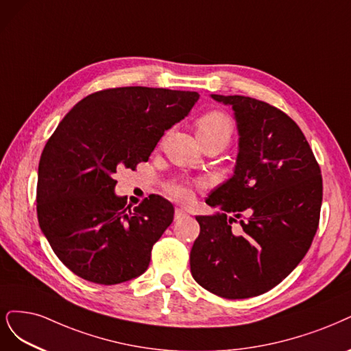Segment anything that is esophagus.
Instances as JSON below:
<instances>
[{"instance_id": "34e87169", "label": "esophagus", "mask_w": 351, "mask_h": 351, "mask_svg": "<svg viewBox=\"0 0 351 351\" xmlns=\"http://www.w3.org/2000/svg\"><path fill=\"white\" fill-rule=\"evenodd\" d=\"M186 215H187V212L184 209H181V208L176 209V219H178V217H183Z\"/></svg>"}]
</instances>
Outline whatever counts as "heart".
<instances>
[{"instance_id":"b5f03b06","label":"heart","mask_w":351,"mask_h":351,"mask_svg":"<svg viewBox=\"0 0 351 351\" xmlns=\"http://www.w3.org/2000/svg\"><path fill=\"white\" fill-rule=\"evenodd\" d=\"M196 134L203 145L228 143L234 134V123L223 112L210 110L203 113L196 120ZM170 196L180 202H189L193 197V186L190 183H174L168 186Z\"/></svg>"}]
</instances>
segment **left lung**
Masks as SVG:
<instances>
[{"mask_svg":"<svg viewBox=\"0 0 351 351\" xmlns=\"http://www.w3.org/2000/svg\"><path fill=\"white\" fill-rule=\"evenodd\" d=\"M212 99L232 106L239 152L234 176L206 199L219 212L196 216L190 270L206 291L245 299L269 292L305 257L319 223L322 176L285 112L245 95Z\"/></svg>","mask_w":351,"mask_h":351,"instance_id":"1","label":"left lung"}]
</instances>
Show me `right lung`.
<instances>
[{"instance_id": "obj_1", "label": "right lung", "mask_w": 351, "mask_h": 351, "mask_svg": "<svg viewBox=\"0 0 351 351\" xmlns=\"http://www.w3.org/2000/svg\"><path fill=\"white\" fill-rule=\"evenodd\" d=\"M196 91L119 87L71 108L39 161L36 209L42 232L84 280L117 285L148 269L154 244L174 217L161 196L128 206L114 174L147 162L164 132L189 114Z\"/></svg>"}]
</instances>
